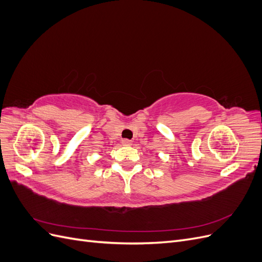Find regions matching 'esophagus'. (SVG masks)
Masks as SVG:
<instances>
[{
	"instance_id": "esophagus-1",
	"label": "esophagus",
	"mask_w": 262,
	"mask_h": 262,
	"mask_svg": "<svg viewBox=\"0 0 262 262\" xmlns=\"http://www.w3.org/2000/svg\"><path fill=\"white\" fill-rule=\"evenodd\" d=\"M122 145H124V146H130V145H132V141H130V140H128V139H124V140H122Z\"/></svg>"
}]
</instances>
